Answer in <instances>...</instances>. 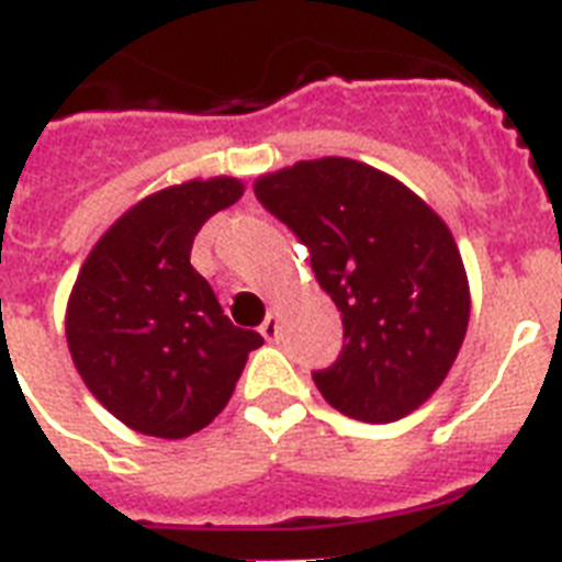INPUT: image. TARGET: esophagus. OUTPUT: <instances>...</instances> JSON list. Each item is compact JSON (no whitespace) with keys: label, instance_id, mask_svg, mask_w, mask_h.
<instances>
[{"label":"esophagus","instance_id":"obj_1","mask_svg":"<svg viewBox=\"0 0 562 562\" xmlns=\"http://www.w3.org/2000/svg\"><path fill=\"white\" fill-rule=\"evenodd\" d=\"M278 333H281V315H278L276 310H270V315H267L261 324V336L267 338V341H276Z\"/></svg>","mask_w":562,"mask_h":562}]
</instances>
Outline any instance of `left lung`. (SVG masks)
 <instances>
[{
  "instance_id": "left-lung-1",
  "label": "left lung",
  "mask_w": 562,
  "mask_h": 562,
  "mask_svg": "<svg viewBox=\"0 0 562 562\" xmlns=\"http://www.w3.org/2000/svg\"><path fill=\"white\" fill-rule=\"evenodd\" d=\"M255 198L284 221L341 313L347 345L315 387L350 419L414 414L457 361L471 290L451 229L396 178L350 157L261 175Z\"/></svg>"
}]
</instances>
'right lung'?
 Returning <instances> with one entry per match:
<instances>
[{"label": "right lung", "instance_id": "1", "mask_svg": "<svg viewBox=\"0 0 562 562\" xmlns=\"http://www.w3.org/2000/svg\"><path fill=\"white\" fill-rule=\"evenodd\" d=\"M244 194L238 178L187 180L134 203L88 252L65 310L74 368L137 434L183 439L229 402L263 345L217 304L189 263L194 235Z\"/></svg>", "mask_w": 562, "mask_h": 562}]
</instances>
